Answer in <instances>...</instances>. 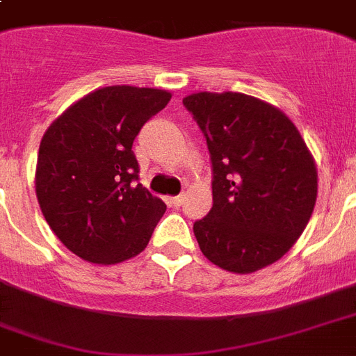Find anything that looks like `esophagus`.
<instances>
[{"label": "esophagus", "mask_w": 356, "mask_h": 356, "mask_svg": "<svg viewBox=\"0 0 356 356\" xmlns=\"http://www.w3.org/2000/svg\"><path fill=\"white\" fill-rule=\"evenodd\" d=\"M183 201H184L183 195H175V197H172V200H170V203H172L173 207H181V203H183Z\"/></svg>", "instance_id": "34e87169"}]
</instances>
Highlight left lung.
Here are the masks:
<instances>
[{"label": "left lung", "instance_id": "8db88e82", "mask_svg": "<svg viewBox=\"0 0 356 356\" xmlns=\"http://www.w3.org/2000/svg\"><path fill=\"white\" fill-rule=\"evenodd\" d=\"M183 105L212 162V209L194 223L201 253L233 273L273 264L301 236L318 195L314 159L298 127L240 92H197Z\"/></svg>", "mask_w": 356, "mask_h": 356}]
</instances>
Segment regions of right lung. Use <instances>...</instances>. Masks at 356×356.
<instances>
[{"label":"right lung","instance_id":"right-lung-1","mask_svg":"<svg viewBox=\"0 0 356 356\" xmlns=\"http://www.w3.org/2000/svg\"><path fill=\"white\" fill-rule=\"evenodd\" d=\"M172 94L116 85L81 97L47 127L35 188L47 225L86 262L118 264L142 253L164 201L138 181L133 142Z\"/></svg>","mask_w":356,"mask_h":356}]
</instances>
